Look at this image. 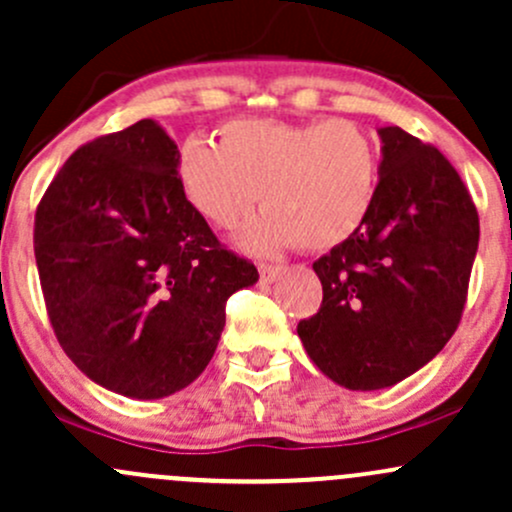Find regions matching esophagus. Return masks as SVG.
I'll return each mask as SVG.
<instances>
[{"instance_id": "1", "label": "esophagus", "mask_w": 512, "mask_h": 512, "mask_svg": "<svg viewBox=\"0 0 512 512\" xmlns=\"http://www.w3.org/2000/svg\"><path fill=\"white\" fill-rule=\"evenodd\" d=\"M258 273H261L263 283H271V280H276L283 273V266H278V263H261Z\"/></svg>"}]
</instances>
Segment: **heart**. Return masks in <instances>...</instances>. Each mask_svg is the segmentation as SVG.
<instances>
[{
	"mask_svg": "<svg viewBox=\"0 0 512 512\" xmlns=\"http://www.w3.org/2000/svg\"><path fill=\"white\" fill-rule=\"evenodd\" d=\"M178 175L190 205L217 229L236 227L261 200L266 212L246 232L254 249L298 244L324 251L366 222L376 200L378 151L351 119H236L219 129L217 146L190 139Z\"/></svg>",
	"mask_w": 512,
	"mask_h": 512,
	"instance_id": "b5f03b06",
	"label": "heart"
}]
</instances>
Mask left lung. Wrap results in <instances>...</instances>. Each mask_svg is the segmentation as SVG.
<instances>
[{
	"instance_id": "1",
	"label": "left lung",
	"mask_w": 512,
	"mask_h": 512,
	"mask_svg": "<svg viewBox=\"0 0 512 512\" xmlns=\"http://www.w3.org/2000/svg\"><path fill=\"white\" fill-rule=\"evenodd\" d=\"M376 200L359 232L312 263L317 315L307 356L349 390L395 386L452 339L469 295L478 212L456 168L400 126L378 129Z\"/></svg>"
}]
</instances>
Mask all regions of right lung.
Returning a JSON list of instances; mask_svg holds the SVG:
<instances>
[{"label":"right lung","mask_w":512,"mask_h":512,"mask_svg":"<svg viewBox=\"0 0 512 512\" xmlns=\"http://www.w3.org/2000/svg\"><path fill=\"white\" fill-rule=\"evenodd\" d=\"M175 141L151 119L80 146L36 207L34 254L68 359L129 398L190 386L217 349L249 258L185 197Z\"/></svg>","instance_id":"right-lung-1"}]
</instances>
